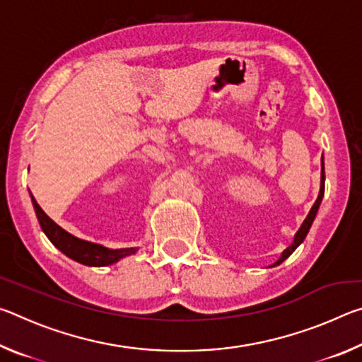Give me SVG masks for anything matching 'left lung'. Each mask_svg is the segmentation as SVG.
<instances>
[{
  "label": "left lung",
  "mask_w": 362,
  "mask_h": 362,
  "mask_svg": "<svg viewBox=\"0 0 362 362\" xmlns=\"http://www.w3.org/2000/svg\"><path fill=\"white\" fill-rule=\"evenodd\" d=\"M324 179H326V175H324V163H322V168H321V188H320V194H317V199L315 201V204H313V207H311V211L308 212V216H306V218L303 220L302 226H300L298 231L296 233V236H293V241H292L291 246L287 247L283 254H281L279 259L274 262L272 267H276V265H279V263H283L287 259V257H289L293 252V250H296L300 246V244L303 243L306 235H308V231L311 228V225H313V220L316 217L317 209H320V204H321L322 196H324Z\"/></svg>",
  "instance_id": "8db88e82"
}]
</instances>
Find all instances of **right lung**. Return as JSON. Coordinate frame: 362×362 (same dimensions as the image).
<instances>
[{"label":"right lung","instance_id":"add662e5","mask_svg":"<svg viewBox=\"0 0 362 362\" xmlns=\"http://www.w3.org/2000/svg\"><path fill=\"white\" fill-rule=\"evenodd\" d=\"M30 196H32V203L35 207L36 217H38V222L41 225V230L45 231L49 241H51L60 252H64L66 257H70V259L75 262L83 263V265L88 267H107L121 259H124L127 255L137 252L136 247L108 249L105 246H102V244L79 240V238L70 235L69 231L60 228L52 218H49L46 216V212L41 209L38 203H36L33 194L30 193Z\"/></svg>","mask_w":362,"mask_h":362}]
</instances>
